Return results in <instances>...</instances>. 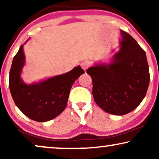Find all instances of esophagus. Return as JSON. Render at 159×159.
<instances>
[{
	"instance_id": "esophagus-1",
	"label": "esophagus",
	"mask_w": 159,
	"mask_h": 159,
	"mask_svg": "<svg viewBox=\"0 0 159 159\" xmlns=\"http://www.w3.org/2000/svg\"><path fill=\"white\" fill-rule=\"evenodd\" d=\"M81 66H82V68L83 69L84 71H86L87 69H88V66H89V62H88V61L82 62L81 63Z\"/></svg>"
}]
</instances>
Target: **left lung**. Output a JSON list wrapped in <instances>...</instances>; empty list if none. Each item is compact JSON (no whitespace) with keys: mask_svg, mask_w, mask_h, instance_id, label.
Instances as JSON below:
<instances>
[{"mask_svg":"<svg viewBox=\"0 0 159 159\" xmlns=\"http://www.w3.org/2000/svg\"><path fill=\"white\" fill-rule=\"evenodd\" d=\"M119 51L111 61L89 67L93 80V95L104 111L125 115L140 105L150 82L146 54L132 37L123 30Z\"/></svg>","mask_w":159,"mask_h":159,"instance_id":"obj_1","label":"left lung"}]
</instances>
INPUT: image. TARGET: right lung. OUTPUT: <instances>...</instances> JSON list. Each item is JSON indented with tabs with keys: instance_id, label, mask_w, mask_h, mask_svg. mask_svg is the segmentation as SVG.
<instances>
[{
	"instance_id": "add662e5",
	"label": "right lung",
	"mask_w": 159,
	"mask_h": 159,
	"mask_svg": "<svg viewBox=\"0 0 159 159\" xmlns=\"http://www.w3.org/2000/svg\"><path fill=\"white\" fill-rule=\"evenodd\" d=\"M23 47L21 45L12 61L9 73L11 94L25 116L40 122L50 121L64 111L72 84L84 71L80 66H75L64 75L27 84L21 77L25 64Z\"/></svg>"
}]
</instances>
